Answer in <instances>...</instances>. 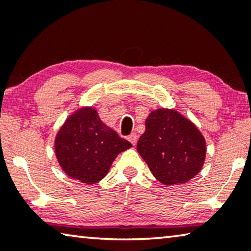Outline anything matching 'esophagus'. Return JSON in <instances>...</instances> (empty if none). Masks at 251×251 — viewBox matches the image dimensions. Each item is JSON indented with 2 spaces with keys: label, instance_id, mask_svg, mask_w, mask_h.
I'll use <instances>...</instances> for the list:
<instances>
[{
  "label": "esophagus",
  "instance_id": "34e87169",
  "mask_svg": "<svg viewBox=\"0 0 251 251\" xmlns=\"http://www.w3.org/2000/svg\"><path fill=\"white\" fill-rule=\"evenodd\" d=\"M137 140H139V136H137V134H135V133L132 134V135H129V137H128V141L133 144V146H136Z\"/></svg>",
  "mask_w": 251,
  "mask_h": 251
}]
</instances>
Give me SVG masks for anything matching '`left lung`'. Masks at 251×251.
Returning <instances> with one entry per match:
<instances>
[{
  "mask_svg": "<svg viewBox=\"0 0 251 251\" xmlns=\"http://www.w3.org/2000/svg\"><path fill=\"white\" fill-rule=\"evenodd\" d=\"M137 152L162 184H182L202 168L206 141L198 127L178 111L160 108L146 119Z\"/></svg>",
  "mask_w": 251,
  "mask_h": 251,
  "instance_id": "obj_1",
  "label": "left lung"
}]
</instances>
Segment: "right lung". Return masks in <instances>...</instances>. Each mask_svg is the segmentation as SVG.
Returning a JSON list of instances; mask_svg holds the SVG:
<instances>
[{
	"label": "right lung",
	"instance_id": "1",
	"mask_svg": "<svg viewBox=\"0 0 251 251\" xmlns=\"http://www.w3.org/2000/svg\"><path fill=\"white\" fill-rule=\"evenodd\" d=\"M132 148L128 141L101 121L93 107H83L69 116L55 136L59 165L69 177L95 184L108 174L119 153Z\"/></svg>",
	"mask_w": 251,
	"mask_h": 251
}]
</instances>
